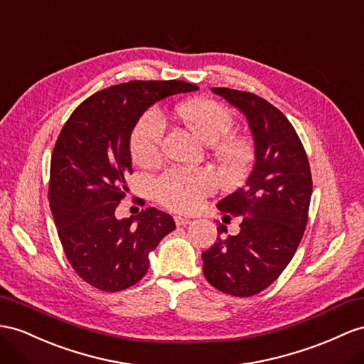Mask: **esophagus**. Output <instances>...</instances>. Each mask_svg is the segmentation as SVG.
Listing matches in <instances>:
<instances>
[{"label": "esophagus", "mask_w": 364, "mask_h": 364, "mask_svg": "<svg viewBox=\"0 0 364 364\" xmlns=\"http://www.w3.org/2000/svg\"><path fill=\"white\" fill-rule=\"evenodd\" d=\"M173 220H175L176 226H186V225H189V223H191V218H186V217H175Z\"/></svg>", "instance_id": "34e87169"}]
</instances>
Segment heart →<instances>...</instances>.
Instances as JSON below:
<instances>
[{
    "label": "heart",
    "mask_w": 364,
    "mask_h": 364,
    "mask_svg": "<svg viewBox=\"0 0 364 364\" xmlns=\"http://www.w3.org/2000/svg\"><path fill=\"white\" fill-rule=\"evenodd\" d=\"M180 115L192 132L208 144L226 138L235 124L232 112L212 98H195L180 106ZM166 119L158 109H149L138 119L130 135V155L138 166H152L160 160ZM220 156L230 166L245 160L246 147L240 139H226L218 146ZM217 189V178L208 169L172 167L154 183L155 198L175 212L197 209L203 198Z\"/></svg>",
    "instance_id": "1"
}]
</instances>
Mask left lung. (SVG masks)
<instances>
[{
	"label": "left lung",
	"mask_w": 364,
	"mask_h": 364,
	"mask_svg": "<svg viewBox=\"0 0 364 364\" xmlns=\"http://www.w3.org/2000/svg\"><path fill=\"white\" fill-rule=\"evenodd\" d=\"M238 107L255 139V164L246 183L218 201L241 218L240 234L223 237L203 252V274L218 291L252 296L282 275L296 252L309 215L312 175L306 151L282 112L255 93L213 87Z\"/></svg>",
	"instance_id": "obj_1"
}]
</instances>
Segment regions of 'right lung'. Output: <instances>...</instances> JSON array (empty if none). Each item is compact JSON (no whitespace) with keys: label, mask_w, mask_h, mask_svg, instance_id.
Here are the masks:
<instances>
[{"label":"right lung","mask_w":364,"mask_h":364,"mask_svg":"<svg viewBox=\"0 0 364 364\" xmlns=\"http://www.w3.org/2000/svg\"><path fill=\"white\" fill-rule=\"evenodd\" d=\"M197 89L176 80L110 86L82 101L61 129L50 160V210L73 271L100 291L138 283L149 254L175 229L169 213L155 208L124 220L115 209L132 173L129 141L139 117L156 101Z\"/></svg>","instance_id":"right-lung-1"}]
</instances>
